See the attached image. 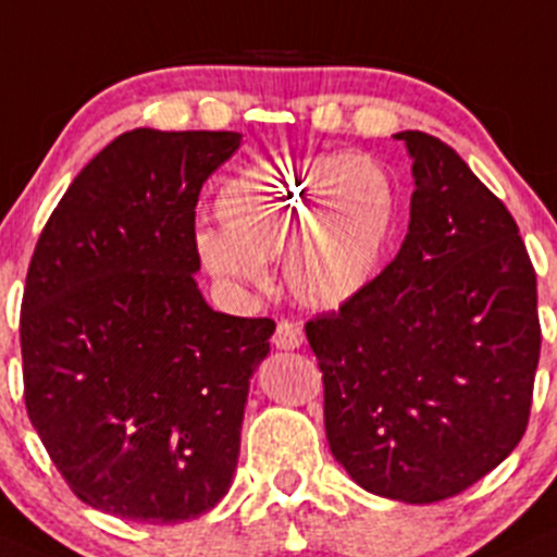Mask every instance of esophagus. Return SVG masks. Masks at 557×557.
Here are the masks:
<instances>
[{"instance_id": "1", "label": "esophagus", "mask_w": 557, "mask_h": 557, "mask_svg": "<svg viewBox=\"0 0 557 557\" xmlns=\"http://www.w3.org/2000/svg\"><path fill=\"white\" fill-rule=\"evenodd\" d=\"M272 342H274V347L285 349V352H290V349H298L304 344L301 325L290 323V320H280L277 327H274Z\"/></svg>"}]
</instances>
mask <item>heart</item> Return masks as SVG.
<instances>
[{
    "instance_id": "obj_1",
    "label": "heart",
    "mask_w": 557,
    "mask_h": 557,
    "mask_svg": "<svg viewBox=\"0 0 557 557\" xmlns=\"http://www.w3.org/2000/svg\"><path fill=\"white\" fill-rule=\"evenodd\" d=\"M221 230L197 232L210 274L245 288L267 285V263L283 256V277L304 307L336 312L382 274L400 219L392 175L371 157H269L219 189Z\"/></svg>"
}]
</instances>
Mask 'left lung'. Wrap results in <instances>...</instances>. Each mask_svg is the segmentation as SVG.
<instances>
[{
	"instance_id": "left-lung-1",
	"label": "left lung",
	"mask_w": 557,
	"mask_h": 557,
	"mask_svg": "<svg viewBox=\"0 0 557 557\" xmlns=\"http://www.w3.org/2000/svg\"><path fill=\"white\" fill-rule=\"evenodd\" d=\"M413 160L411 221L376 283L307 323L333 459L406 505L461 494L523 437L540 362L536 274L510 210L441 138Z\"/></svg>"
}]
</instances>
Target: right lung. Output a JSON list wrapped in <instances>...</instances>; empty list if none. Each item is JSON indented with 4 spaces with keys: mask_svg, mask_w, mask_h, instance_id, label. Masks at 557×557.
<instances>
[{
    "mask_svg": "<svg viewBox=\"0 0 557 557\" xmlns=\"http://www.w3.org/2000/svg\"><path fill=\"white\" fill-rule=\"evenodd\" d=\"M239 144L232 131L122 133L72 181L28 267V419L74 494L116 518H200L237 470L274 323L205 301L195 208Z\"/></svg>",
    "mask_w": 557,
    "mask_h": 557,
    "instance_id": "obj_1",
    "label": "right lung"
}]
</instances>
